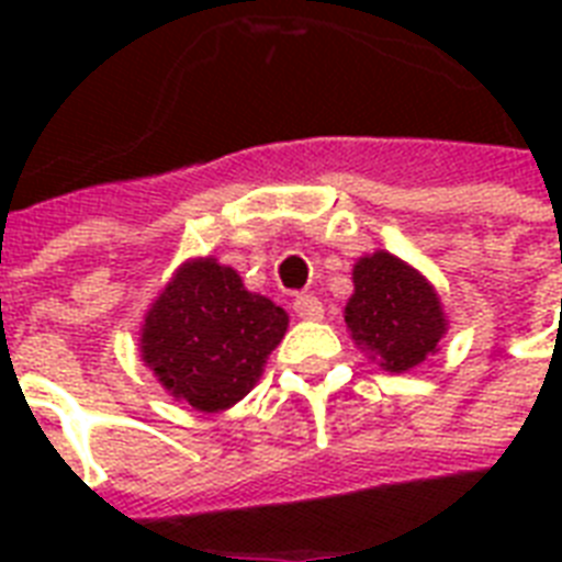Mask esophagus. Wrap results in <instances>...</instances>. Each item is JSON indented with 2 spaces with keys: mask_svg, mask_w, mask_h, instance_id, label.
Segmentation results:
<instances>
[{
  "mask_svg": "<svg viewBox=\"0 0 562 562\" xmlns=\"http://www.w3.org/2000/svg\"><path fill=\"white\" fill-rule=\"evenodd\" d=\"M294 312L303 321H321L324 317V303L315 297V294H297L294 297Z\"/></svg>",
  "mask_w": 562,
  "mask_h": 562,
  "instance_id": "esophagus-1",
  "label": "esophagus"
}]
</instances>
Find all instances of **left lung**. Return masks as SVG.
<instances>
[{
  "label": "left lung",
  "instance_id": "1",
  "mask_svg": "<svg viewBox=\"0 0 562 562\" xmlns=\"http://www.w3.org/2000/svg\"><path fill=\"white\" fill-rule=\"evenodd\" d=\"M356 294L344 308V321L361 350L375 352L391 373L411 370L437 350L446 321L435 289L414 268L391 254L359 259Z\"/></svg>",
  "mask_w": 562,
  "mask_h": 562
}]
</instances>
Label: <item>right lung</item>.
<instances>
[{"instance_id": "add662e5", "label": "right lung", "mask_w": 562, "mask_h": 562, "mask_svg": "<svg viewBox=\"0 0 562 562\" xmlns=\"http://www.w3.org/2000/svg\"><path fill=\"white\" fill-rule=\"evenodd\" d=\"M289 315L215 259L183 265L143 326V359L171 396L224 411L256 384Z\"/></svg>"}]
</instances>
